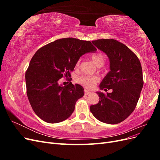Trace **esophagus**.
Returning a JSON list of instances; mask_svg holds the SVG:
<instances>
[{"label": "esophagus", "instance_id": "esophagus-1", "mask_svg": "<svg viewBox=\"0 0 160 160\" xmlns=\"http://www.w3.org/2000/svg\"><path fill=\"white\" fill-rule=\"evenodd\" d=\"M84 92H85V95H89V94L91 93V91H89L87 90V89H85Z\"/></svg>", "mask_w": 160, "mask_h": 160}]
</instances>
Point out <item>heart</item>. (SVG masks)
Wrapping results in <instances>:
<instances>
[{
	"label": "heart",
	"instance_id": "heart-1",
	"mask_svg": "<svg viewBox=\"0 0 160 160\" xmlns=\"http://www.w3.org/2000/svg\"><path fill=\"white\" fill-rule=\"evenodd\" d=\"M91 59L98 67H102L105 62V57L101 52H97L91 56ZM80 65V60L76 62V67ZM99 81L98 77L94 76H81L77 79V81L86 88H93L96 83Z\"/></svg>",
	"mask_w": 160,
	"mask_h": 160
}]
</instances>
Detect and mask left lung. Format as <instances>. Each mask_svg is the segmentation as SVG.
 <instances>
[{
  "label": "left lung",
  "mask_w": 160,
  "mask_h": 160,
  "mask_svg": "<svg viewBox=\"0 0 160 160\" xmlns=\"http://www.w3.org/2000/svg\"><path fill=\"white\" fill-rule=\"evenodd\" d=\"M92 42L107 54L110 61L111 71L99 88L112 92H98L99 103L91 105L90 111L100 122L117 124L128 118L136 107L143 85L142 65L136 55L118 41L98 39Z\"/></svg>",
  "instance_id": "8db88e82"
}]
</instances>
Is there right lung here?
I'll return each mask as SVG.
<instances>
[{
  "mask_svg": "<svg viewBox=\"0 0 160 160\" xmlns=\"http://www.w3.org/2000/svg\"><path fill=\"white\" fill-rule=\"evenodd\" d=\"M96 51L91 41L64 38L42 47L35 53L25 72V81L28 101L38 118L55 123L70 117L84 89L71 82L64 87L58 82L71 75L80 57Z\"/></svg>",
  "mask_w": 160,
  "mask_h": 160,
  "instance_id": "add662e5",
  "label": "right lung"
}]
</instances>
